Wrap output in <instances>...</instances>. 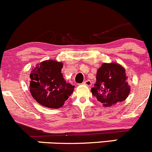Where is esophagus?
<instances>
[{
    "instance_id": "obj_1",
    "label": "esophagus",
    "mask_w": 152,
    "mask_h": 152,
    "mask_svg": "<svg viewBox=\"0 0 152 152\" xmlns=\"http://www.w3.org/2000/svg\"><path fill=\"white\" fill-rule=\"evenodd\" d=\"M83 84H84V85H86V86H91V82L90 80H86V81H85L83 82Z\"/></svg>"
}]
</instances>
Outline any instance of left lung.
<instances>
[{
  "mask_svg": "<svg viewBox=\"0 0 152 152\" xmlns=\"http://www.w3.org/2000/svg\"><path fill=\"white\" fill-rule=\"evenodd\" d=\"M96 81L91 88L92 94L104 106H111L124 101L131 88L126 70L118 63H103L96 73Z\"/></svg>",
  "mask_w": 152,
  "mask_h": 152,
  "instance_id": "8db88e82",
  "label": "left lung"
}]
</instances>
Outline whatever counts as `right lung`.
Listing matches in <instances>:
<instances>
[{"label":"right lung","instance_id":"obj_1","mask_svg":"<svg viewBox=\"0 0 152 152\" xmlns=\"http://www.w3.org/2000/svg\"><path fill=\"white\" fill-rule=\"evenodd\" d=\"M63 66L56 61H45L37 65L30 73V93L41 105L60 108L73 93L75 86L63 79Z\"/></svg>","mask_w":152,"mask_h":152}]
</instances>
